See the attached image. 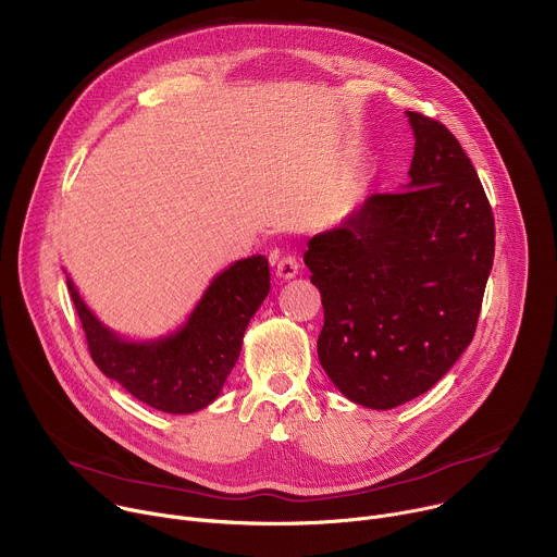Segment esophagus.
Instances as JSON below:
<instances>
[{
  "mask_svg": "<svg viewBox=\"0 0 557 557\" xmlns=\"http://www.w3.org/2000/svg\"><path fill=\"white\" fill-rule=\"evenodd\" d=\"M297 271H299V262L295 256H284L275 267V273L280 280H290L297 275Z\"/></svg>",
  "mask_w": 557,
  "mask_h": 557,
  "instance_id": "1",
  "label": "esophagus"
}]
</instances>
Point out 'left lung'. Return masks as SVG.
Instances as JSON below:
<instances>
[{"mask_svg": "<svg viewBox=\"0 0 557 557\" xmlns=\"http://www.w3.org/2000/svg\"><path fill=\"white\" fill-rule=\"evenodd\" d=\"M408 116V187L372 194L304 253L324 306L320 363L374 410L428 392L471 344L496 247L492 205L456 136Z\"/></svg>", "mask_w": 557, "mask_h": 557, "instance_id": "8db88e82", "label": "left lung"}]
</instances>
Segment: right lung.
<instances>
[{
    "label": "right lung",
    "instance_id": "1",
    "mask_svg": "<svg viewBox=\"0 0 557 557\" xmlns=\"http://www.w3.org/2000/svg\"><path fill=\"white\" fill-rule=\"evenodd\" d=\"M67 290L99 370L156 410L189 414L220 394L249 320L271 290V273L264 256L231 264L211 282L187 324L151 344L123 342L88 310L70 280Z\"/></svg>",
    "mask_w": 557,
    "mask_h": 557
}]
</instances>
